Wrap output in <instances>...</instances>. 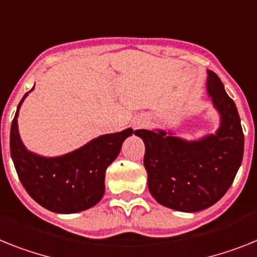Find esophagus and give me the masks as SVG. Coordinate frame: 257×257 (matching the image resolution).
Listing matches in <instances>:
<instances>
[{"mask_svg":"<svg viewBox=\"0 0 257 257\" xmlns=\"http://www.w3.org/2000/svg\"><path fill=\"white\" fill-rule=\"evenodd\" d=\"M144 124H145V120H142V118H139V120L133 121V126H135V128H140V126H142Z\"/></svg>","mask_w":257,"mask_h":257,"instance_id":"34e87169","label":"esophagus"}]
</instances>
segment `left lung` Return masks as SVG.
<instances>
[{"instance_id": "8db88e82", "label": "left lung", "mask_w": 257, "mask_h": 257, "mask_svg": "<svg viewBox=\"0 0 257 257\" xmlns=\"http://www.w3.org/2000/svg\"><path fill=\"white\" fill-rule=\"evenodd\" d=\"M206 73V95L219 115L214 133L185 140L172 129L135 132L145 144L149 191L161 205L178 212L195 213L214 205L242 165L244 136L236 105L218 75Z\"/></svg>"}]
</instances>
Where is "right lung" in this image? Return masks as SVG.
<instances>
[{"label": "right lung", "mask_w": 257, "mask_h": 257, "mask_svg": "<svg viewBox=\"0 0 257 257\" xmlns=\"http://www.w3.org/2000/svg\"><path fill=\"white\" fill-rule=\"evenodd\" d=\"M10 129V153L19 180L39 205L60 214L83 212L96 205L104 195L105 170L117 158L122 142L133 129L92 139L81 148L57 157H44L30 152L18 129L19 109Z\"/></svg>", "instance_id": "obj_1"}]
</instances>
